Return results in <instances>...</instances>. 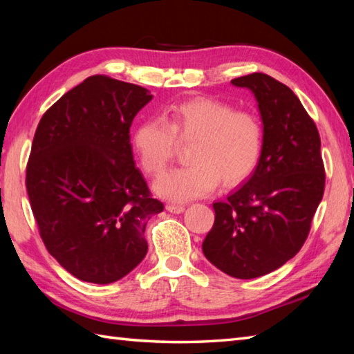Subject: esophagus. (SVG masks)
<instances>
[{
    "label": "esophagus",
    "instance_id": "1",
    "mask_svg": "<svg viewBox=\"0 0 354 354\" xmlns=\"http://www.w3.org/2000/svg\"><path fill=\"white\" fill-rule=\"evenodd\" d=\"M165 209H167L169 213H173V214H181L185 207L184 205H175V204H167L165 205Z\"/></svg>",
    "mask_w": 354,
    "mask_h": 354
}]
</instances>
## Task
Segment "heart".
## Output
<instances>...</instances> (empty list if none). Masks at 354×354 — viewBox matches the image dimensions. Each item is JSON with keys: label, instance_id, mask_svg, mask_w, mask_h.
Returning <instances> with one entry per match:
<instances>
[{"label": "heart", "instance_id": "heart-1", "mask_svg": "<svg viewBox=\"0 0 354 354\" xmlns=\"http://www.w3.org/2000/svg\"><path fill=\"white\" fill-rule=\"evenodd\" d=\"M178 141L193 140L187 167L158 179L155 192L171 202H187L212 193L217 183L234 187L251 176L261 155L263 127L251 112L228 103L193 99L173 104L162 120L142 122L133 132L141 167L158 176L167 167Z\"/></svg>", "mask_w": 354, "mask_h": 354}]
</instances>
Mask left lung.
<instances>
[{"label": "left lung", "mask_w": 354, "mask_h": 354, "mask_svg": "<svg viewBox=\"0 0 354 354\" xmlns=\"http://www.w3.org/2000/svg\"><path fill=\"white\" fill-rule=\"evenodd\" d=\"M257 100L263 147L257 167L227 201L214 202V225L202 251L234 278H257L301 250L324 194L321 138L289 86L263 73L231 80Z\"/></svg>", "instance_id": "1"}]
</instances>
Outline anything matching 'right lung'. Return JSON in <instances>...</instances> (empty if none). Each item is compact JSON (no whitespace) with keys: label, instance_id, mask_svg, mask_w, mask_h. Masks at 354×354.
<instances>
[{"label":"right lung","instance_id":"add662e5","mask_svg":"<svg viewBox=\"0 0 354 354\" xmlns=\"http://www.w3.org/2000/svg\"><path fill=\"white\" fill-rule=\"evenodd\" d=\"M149 89L91 76L42 115L26 185L39 234L82 281L109 284L146 257L145 230L161 201L135 167L129 129Z\"/></svg>","mask_w":354,"mask_h":354}]
</instances>
